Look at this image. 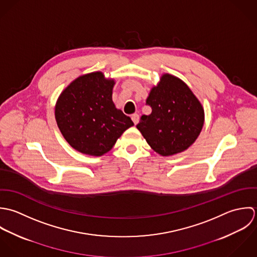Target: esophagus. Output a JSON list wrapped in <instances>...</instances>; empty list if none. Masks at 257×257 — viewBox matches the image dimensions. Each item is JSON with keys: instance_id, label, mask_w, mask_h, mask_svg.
<instances>
[{"instance_id": "obj_1", "label": "esophagus", "mask_w": 257, "mask_h": 257, "mask_svg": "<svg viewBox=\"0 0 257 257\" xmlns=\"http://www.w3.org/2000/svg\"><path fill=\"white\" fill-rule=\"evenodd\" d=\"M131 118H132V121L134 122L135 125L139 122V115H138V114H136V113H135V114H132Z\"/></svg>"}]
</instances>
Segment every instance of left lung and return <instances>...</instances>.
<instances>
[{
  "label": "left lung",
  "instance_id": "obj_1",
  "mask_svg": "<svg viewBox=\"0 0 257 257\" xmlns=\"http://www.w3.org/2000/svg\"><path fill=\"white\" fill-rule=\"evenodd\" d=\"M150 115H142L137 129L156 153L168 157L191 147L205 122V110L179 77L164 73L146 99Z\"/></svg>",
  "mask_w": 257,
  "mask_h": 257
}]
</instances>
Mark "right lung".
<instances>
[{
	"label": "right lung",
	"mask_w": 257,
	"mask_h": 257,
	"mask_svg": "<svg viewBox=\"0 0 257 257\" xmlns=\"http://www.w3.org/2000/svg\"><path fill=\"white\" fill-rule=\"evenodd\" d=\"M115 80L101 71L82 74L59 94L54 116L66 142L82 154L109 152L121 135L134 125L112 100Z\"/></svg>",
	"instance_id": "obj_1"
}]
</instances>
